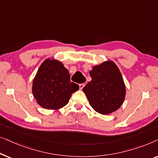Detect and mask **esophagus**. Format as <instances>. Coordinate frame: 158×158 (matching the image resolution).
Segmentation results:
<instances>
[{"mask_svg": "<svg viewBox=\"0 0 158 158\" xmlns=\"http://www.w3.org/2000/svg\"><path fill=\"white\" fill-rule=\"evenodd\" d=\"M84 86H85V84H79V89L81 90L82 89L84 88Z\"/></svg>", "mask_w": 158, "mask_h": 158, "instance_id": "34e87169", "label": "esophagus"}]
</instances>
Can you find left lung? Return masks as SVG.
<instances>
[{"instance_id": "obj_1", "label": "left lung", "mask_w": 158, "mask_h": 158, "mask_svg": "<svg viewBox=\"0 0 158 158\" xmlns=\"http://www.w3.org/2000/svg\"><path fill=\"white\" fill-rule=\"evenodd\" d=\"M92 80L83 88L91 106L102 114H110L119 109L125 99L126 87L118 66L112 61L94 66Z\"/></svg>"}]
</instances>
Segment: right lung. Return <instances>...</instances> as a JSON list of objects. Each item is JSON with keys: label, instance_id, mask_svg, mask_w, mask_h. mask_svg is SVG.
<instances>
[{"label": "right lung", "instance_id": "add662e5", "mask_svg": "<svg viewBox=\"0 0 158 158\" xmlns=\"http://www.w3.org/2000/svg\"><path fill=\"white\" fill-rule=\"evenodd\" d=\"M79 89L70 81L67 69L59 60L48 58L42 62L33 81L32 93L37 103L47 110H58L68 104Z\"/></svg>", "mask_w": 158, "mask_h": 158}]
</instances>
